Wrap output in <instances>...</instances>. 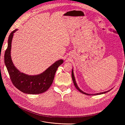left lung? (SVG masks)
<instances>
[{
  "mask_svg": "<svg viewBox=\"0 0 125 125\" xmlns=\"http://www.w3.org/2000/svg\"><path fill=\"white\" fill-rule=\"evenodd\" d=\"M113 32H115L116 33V31H114V30H113ZM71 76H72V79H73V83H74V85L75 86V88H76V89L79 91H80L81 93H83L84 94H86V95H100V94H104L105 93H107V92H109V91L111 90V89L110 90H108L107 91H105V92H101V93H95V94H88L87 93H85L83 91H82L81 90H80V89L79 88L77 83H76V81H75V78H74V73H73V69H72V74H71Z\"/></svg>",
  "mask_w": 125,
  "mask_h": 125,
  "instance_id": "left-lung-1",
  "label": "left lung"
}]
</instances>
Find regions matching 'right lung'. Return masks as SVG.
<instances>
[{"label":"right lung","mask_w":125,"mask_h":125,"mask_svg":"<svg viewBox=\"0 0 125 125\" xmlns=\"http://www.w3.org/2000/svg\"><path fill=\"white\" fill-rule=\"evenodd\" d=\"M18 29L10 33L8 41V47L5 54V63L13 85L21 92L30 94H38L45 92L50 88L54 80L58 67L63 62L59 59L39 74L28 75L20 72L14 66L11 59V43L14 33Z\"/></svg>","instance_id":"right-lung-1"}]
</instances>
